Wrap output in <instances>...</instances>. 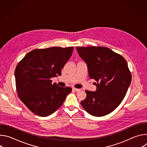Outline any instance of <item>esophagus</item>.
Returning a JSON list of instances; mask_svg holds the SVG:
<instances>
[{
    "mask_svg": "<svg viewBox=\"0 0 147 147\" xmlns=\"http://www.w3.org/2000/svg\"><path fill=\"white\" fill-rule=\"evenodd\" d=\"M73 90L76 91H81V89H78V88H73Z\"/></svg>",
    "mask_w": 147,
    "mask_h": 147,
    "instance_id": "esophagus-1",
    "label": "esophagus"
}]
</instances>
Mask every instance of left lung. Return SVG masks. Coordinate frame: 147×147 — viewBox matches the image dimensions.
<instances>
[{"label": "left lung", "instance_id": "obj_1", "mask_svg": "<svg viewBox=\"0 0 147 147\" xmlns=\"http://www.w3.org/2000/svg\"><path fill=\"white\" fill-rule=\"evenodd\" d=\"M76 49L87 65L90 78L97 82L96 91L86 90L87 97L81 105L94 116L108 115L122 102L131 83L127 63L107 47H77Z\"/></svg>", "mask_w": 147, "mask_h": 147}]
</instances>
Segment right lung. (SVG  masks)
Wrapping results in <instances>:
<instances>
[{"label":"right lung","mask_w":147,"mask_h":147,"mask_svg":"<svg viewBox=\"0 0 147 147\" xmlns=\"http://www.w3.org/2000/svg\"><path fill=\"white\" fill-rule=\"evenodd\" d=\"M74 48L51 47L30 52L16 66L14 75L20 100L34 114L48 116L63 103L72 89L52 84L51 78L61 75Z\"/></svg>","instance_id":"obj_1"}]
</instances>
